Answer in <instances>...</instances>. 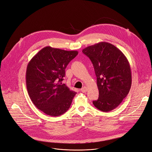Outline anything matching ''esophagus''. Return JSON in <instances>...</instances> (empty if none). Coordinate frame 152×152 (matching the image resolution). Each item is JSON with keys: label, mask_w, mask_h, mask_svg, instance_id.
Instances as JSON below:
<instances>
[{"label": "esophagus", "mask_w": 152, "mask_h": 152, "mask_svg": "<svg viewBox=\"0 0 152 152\" xmlns=\"http://www.w3.org/2000/svg\"><path fill=\"white\" fill-rule=\"evenodd\" d=\"M88 91V88H87V87L86 86H84L83 88H82L81 89H80V91H82V92H83V93H85V92H86Z\"/></svg>", "instance_id": "34e87169"}]
</instances>
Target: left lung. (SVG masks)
<instances>
[{
  "instance_id": "1",
  "label": "left lung",
  "mask_w": 152,
  "mask_h": 152,
  "mask_svg": "<svg viewBox=\"0 0 152 152\" xmlns=\"http://www.w3.org/2000/svg\"><path fill=\"white\" fill-rule=\"evenodd\" d=\"M93 63L97 77L99 97L93 101L99 110L107 112L116 109L128 94L132 85L130 64L113 45L102 42L82 50Z\"/></svg>"
}]
</instances>
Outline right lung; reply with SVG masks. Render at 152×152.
I'll return each mask as SVG.
<instances>
[{"label": "right lung", "mask_w": 152, "mask_h": 152, "mask_svg": "<svg viewBox=\"0 0 152 152\" xmlns=\"http://www.w3.org/2000/svg\"><path fill=\"white\" fill-rule=\"evenodd\" d=\"M78 54L46 46L29 62L26 73V87L34 106L50 116H59L70 107L76 93L63 84L65 69Z\"/></svg>", "instance_id": "1"}]
</instances>
